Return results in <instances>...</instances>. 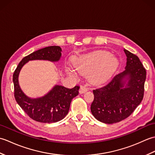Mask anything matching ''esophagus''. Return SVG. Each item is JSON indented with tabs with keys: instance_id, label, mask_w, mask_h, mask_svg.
Segmentation results:
<instances>
[{
	"instance_id": "esophagus-1",
	"label": "esophagus",
	"mask_w": 155,
	"mask_h": 155,
	"mask_svg": "<svg viewBox=\"0 0 155 155\" xmlns=\"http://www.w3.org/2000/svg\"><path fill=\"white\" fill-rule=\"evenodd\" d=\"M88 91V88L86 86H81L79 89V93L83 94Z\"/></svg>"
}]
</instances>
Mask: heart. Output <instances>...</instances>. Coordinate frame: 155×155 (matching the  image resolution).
Segmentation results:
<instances>
[{
  "mask_svg": "<svg viewBox=\"0 0 155 155\" xmlns=\"http://www.w3.org/2000/svg\"><path fill=\"white\" fill-rule=\"evenodd\" d=\"M118 61L116 57L108 52L97 51L76 58L73 66L79 73L86 74L89 73L90 79L93 82L102 81L116 70ZM69 74L75 75L72 69L68 68Z\"/></svg>",
  "mask_w": 155,
  "mask_h": 155,
  "instance_id": "1",
  "label": "heart"
}]
</instances>
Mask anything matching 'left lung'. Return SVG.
<instances>
[{"label":"left lung","mask_w":155,"mask_h":155,"mask_svg":"<svg viewBox=\"0 0 155 155\" xmlns=\"http://www.w3.org/2000/svg\"><path fill=\"white\" fill-rule=\"evenodd\" d=\"M125 70L115 75L104 87L93 90L91 110L102 123L113 124L128 117L142 101L146 70L137 55L124 49Z\"/></svg>","instance_id":"1"}]
</instances>
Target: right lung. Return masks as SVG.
I'll list each match as a JSON object with an SVG mask.
<instances>
[{
  "mask_svg": "<svg viewBox=\"0 0 155 155\" xmlns=\"http://www.w3.org/2000/svg\"><path fill=\"white\" fill-rule=\"evenodd\" d=\"M61 51L62 49L58 46H51L39 49L23 58L13 74L16 101L29 117L40 123H52L63 119L68 114L72 99L78 94L80 87L68 88L61 85H55L44 97L31 98L26 96L20 88L19 72L29 61H58L61 57Z\"/></svg>",
  "mask_w": 155,
  "mask_h": 155,
  "instance_id": "1",
  "label": "right lung"
}]
</instances>
